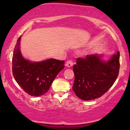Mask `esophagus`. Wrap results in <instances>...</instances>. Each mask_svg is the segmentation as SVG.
Instances as JSON below:
<instances>
[{"label":"esophagus","instance_id":"1","mask_svg":"<svg viewBox=\"0 0 130 130\" xmlns=\"http://www.w3.org/2000/svg\"><path fill=\"white\" fill-rule=\"evenodd\" d=\"M73 62L71 60H68L67 62H66V64H65V65L67 67H71L73 66Z\"/></svg>","mask_w":130,"mask_h":130}]
</instances>
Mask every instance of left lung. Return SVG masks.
Returning <instances> with one entry per match:
<instances>
[{"instance_id": "obj_1", "label": "left lung", "mask_w": 130, "mask_h": 130, "mask_svg": "<svg viewBox=\"0 0 130 130\" xmlns=\"http://www.w3.org/2000/svg\"><path fill=\"white\" fill-rule=\"evenodd\" d=\"M120 69V53L108 61L99 55H87L77 58L73 65L74 81L73 90L83 100L100 98L111 88L117 79Z\"/></svg>"}]
</instances>
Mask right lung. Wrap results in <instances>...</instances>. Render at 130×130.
<instances>
[{
  "label": "right lung",
  "instance_id": "right-lung-1",
  "mask_svg": "<svg viewBox=\"0 0 130 130\" xmlns=\"http://www.w3.org/2000/svg\"><path fill=\"white\" fill-rule=\"evenodd\" d=\"M21 37L14 47L12 58V72L20 87L30 96H40L50 89L58 73L63 69L64 60L50 59L40 62H32L22 56Z\"/></svg>",
  "mask_w": 130,
  "mask_h": 130
}]
</instances>
